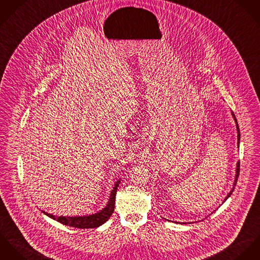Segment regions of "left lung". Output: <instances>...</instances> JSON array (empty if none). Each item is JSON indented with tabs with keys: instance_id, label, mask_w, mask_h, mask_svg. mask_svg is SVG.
Masks as SVG:
<instances>
[{
	"instance_id": "obj_1",
	"label": "left lung",
	"mask_w": 260,
	"mask_h": 260,
	"mask_svg": "<svg viewBox=\"0 0 260 260\" xmlns=\"http://www.w3.org/2000/svg\"><path fill=\"white\" fill-rule=\"evenodd\" d=\"M231 114H232V116H233V118H234V120H235V123H236V129H237V140H238V142H237V144H238V146H239V140H240V133H239V127H238V123H237V120H236V117L234 116V114H233V112H231ZM239 166H240V164H239V161L237 162V166H236V174H235V179H234V184H233V187H232V189L231 190V192L228 194V197L225 198V200L224 201H226L231 196V193H232V191H233V189H234V187H235V184H236V182H237V178H238V175H239Z\"/></svg>"
}]
</instances>
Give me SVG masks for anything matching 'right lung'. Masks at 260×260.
Here are the masks:
<instances>
[{
    "instance_id": "right-lung-1",
    "label": "right lung",
    "mask_w": 260,
    "mask_h": 260,
    "mask_svg": "<svg viewBox=\"0 0 260 260\" xmlns=\"http://www.w3.org/2000/svg\"><path fill=\"white\" fill-rule=\"evenodd\" d=\"M120 183V180H117L115 183V186L110 194V200L105 208H103L101 211L86 216H55L53 214H50L46 211H43L46 215L49 217L57 220L63 225L78 228V229H94L99 228L100 225L104 224L108 219L111 217L115 210V203H116V194L117 190V186Z\"/></svg>"
}]
</instances>
